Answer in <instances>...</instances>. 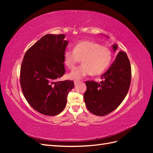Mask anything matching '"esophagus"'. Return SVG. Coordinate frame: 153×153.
<instances>
[{
  "label": "esophagus",
  "mask_w": 153,
  "mask_h": 153,
  "mask_svg": "<svg viewBox=\"0 0 153 153\" xmlns=\"http://www.w3.org/2000/svg\"><path fill=\"white\" fill-rule=\"evenodd\" d=\"M79 82H80L79 80H75V81H74V84H75V85H76L78 84V83H79Z\"/></svg>",
  "instance_id": "esophagus-1"
}]
</instances>
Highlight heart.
Segmentation results:
<instances>
[{
  "mask_svg": "<svg viewBox=\"0 0 153 153\" xmlns=\"http://www.w3.org/2000/svg\"><path fill=\"white\" fill-rule=\"evenodd\" d=\"M64 63L69 69L75 68L81 61L82 65L68 75L72 79H81L87 75H99L108 67L112 61V52L109 48L91 41L77 43L73 50L64 52Z\"/></svg>",
  "mask_w": 153,
  "mask_h": 153,
  "instance_id": "heart-1",
  "label": "heart"
}]
</instances>
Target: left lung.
<instances>
[{
    "label": "left lung",
    "mask_w": 153,
    "mask_h": 153,
    "mask_svg": "<svg viewBox=\"0 0 153 153\" xmlns=\"http://www.w3.org/2000/svg\"><path fill=\"white\" fill-rule=\"evenodd\" d=\"M112 48L115 52L117 45H113ZM101 78L104 80L100 84L94 81L85 82L87 90L84 95L87 109L99 116L113 112L123 102L128 93L131 71L126 53L119 51L115 61L101 75Z\"/></svg>",
    "instance_id": "8db88e82"
}]
</instances>
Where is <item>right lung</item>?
Returning <instances> with one entry per match:
<instances>
[{"instance_id":"add662e5","label":"right lung","mask_w":153,"mask_h":153,"mask_svg":"<svg viewBox=\"0 0 153 153\" xmlns=\"http://www.w3.org/2000/svg\"><path fill=\"white\" fill-rule=\"evenodd\" d=\"M64 34H47L27 51L20 69V85L35 110L54 116L65 108L72 80L58 81L65 73L64 52L68 45Z\"/></svg>"}]
</instances>
